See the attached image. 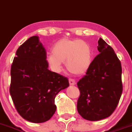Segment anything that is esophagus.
Returning <instances> with one entry per match:
<instances>
[{"label": "esophagus", "mask_w": 132, "mask_h": 132, "mask_svg": "<svg viewBox=\"0 0 132 132\" xmlns=\"http://www.w3.org/2000/svg\"><path fill=\"white\" fill-rule=\"evenodd\" d=\"M69 83L70 86H74L76 84L75 80H73V79H69Z\"/></svg>", "instance_id": "obj_1"}]
</instances>
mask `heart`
<instances>
[{"label": "heart", "instance_id": "heart-1", "mask_svg": "<svg viewBox=\"0 0 132 132\" xmlns=\"http://www.w3.org/2000/svg\"><path fill=\"white\" fill-rule=\"evenodd\" d=\"M47 54L46 61L55 72H60L63 62L67 69L76 75L85 74L92 62V50L90 44L81 40L62 38L57 41Z\"/></svg>", "mask_w": 132, "mask_h": 132}]
</instances>
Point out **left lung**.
<instances>
[{"mask_svg": "<svg viewBox=\"0 0 132 132\" xmlns=\"http://www.w3.org/2000/svg\"><path fill=\"white\" fill-rule=\"evenodd\" d=\"M98 43L100 54L77 83L80 93L78 112L83 118L90 121H98L111 116L123 90L120 60L102 38H100Z\"/></svg>", "mask_w": 132, "mask_h": 132, "instance_id": "8db88e82", "label": "left lung"}]
</instances>
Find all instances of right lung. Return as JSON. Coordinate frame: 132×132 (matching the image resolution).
Wrapping results in <instances>:
<instances>
[{
	"label": "right lung",
	"mask_w": 132,
	"mask_h": 132,
	"mask_svg": "<svg viewBox=\"0 0 132 132\" xmlns=\"http://www.w3.org/2000/svg\"><path fill=\"white\" fill-rule=\"evenodd\" d=\"M11 66L10 94L24 120L42 123L56 112L57 94L69 86L67 78L48 69L46 51L37 36L20 46Z\"/></svg>",
	"instance_id": "add662e5"
}]
</instances>
